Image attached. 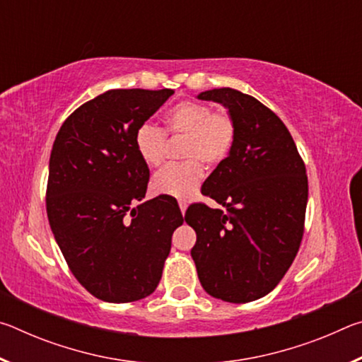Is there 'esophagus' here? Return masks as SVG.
I'll return each instance as SVG.
<instances>
[{
	"instance_id": "esophagus-1",
	"label": "esophagus",
	"mask_w": 362,
	"mask_h": 362,
	"mask_svg": "<svg viewBox=\"0 0 362 362\" xmlns=\"http://www.w3.org/2000/svg\"><path fill=\"white\" fill-rule=\"evenodd\" d=\"M179 206H180V211H182V214H183V216H185V211H187V203H185V201H180Z\"/></svg>"
}]
</instances>
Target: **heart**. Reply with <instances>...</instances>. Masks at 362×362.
<instances>
[{
    "label": "heart",
    "instance_id": "1",
    "mask_svg": "<svg viewBox=\"0 0 362 362\" xmlns=\"http://www.w3.org/2000/svg\"><path fill=\"white\" fill-rule=\"evenodd\" d=\"M185 137L182 158L187 161L169 164L151 179V192L156 196L188 199L198 188L203 168L217 166L230 155L236 140V122L226 112H214L203 102H180L169 108L163 118V131L142 124L134 134V146L139 158L148 168H158L164 159L166 137Z\"/></svg>",
    "mask_w": 362,
    "mask_h": 362
}]
</instances>
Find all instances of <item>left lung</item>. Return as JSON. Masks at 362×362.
Wrapping results in <instances>:
<instances>
[{
  "label": "left lung",
  "mask_w": 362,
  "mask_h": 362,
  "mask_svg": "<svg viewBox=\"0 0 362 362\" xmlns=\"http://www.w3.org/2000/svg\"><path fill=\"white\" fill-rule=\"evenodd\" d=\"M228 108L235 145L203 183L204 203L188 207L196 231L192 249L201 286L230 303L265 297L283 279L298 252L308 201V177L287 127L252 95L231 88L201 93Z\"/></svg>",
  "instance_id": "8db88e82"
}]
</instances>
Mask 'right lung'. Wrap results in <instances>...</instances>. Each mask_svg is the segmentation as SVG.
<instances>
[{
	"label": "right lung",
	"instance_id": "right-lung-1",
	"mask_svg": "<svg viewBox=\"0 0 362 362\" xmlns=\"http://www.w3.org/2000/svg\"><path fill=\"white\" fill-rule=\"evenodd\" d=\"M173 89H112L76 108L60 127L49 159L46 211L75 278L110 303L156 289L183 223L169 198H145L150 169L134 134Z\"/></svg>",
	"mask_w": 362,
	"mask_h": 362
}]
</instances>
